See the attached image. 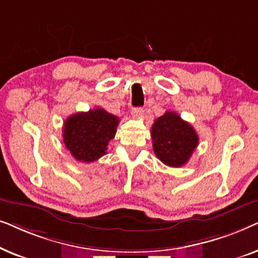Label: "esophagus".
Wrapping results in <instances>:
<instances>
[{"instance_id": "1", "label": "esophagus", "mask_w": 258, "mask_h": 258, "mask_svg": "<svg viewBox=\"0 0 258 258\" xmlns=\"http://www.w3.org/2000/svg\"><path fill=\"white\" fill-rule=\"evenodd\" d=\"M142 108H133L132 109V114L135 118H139L141 117V115H142Z\"/></svg>"}]
</instances>
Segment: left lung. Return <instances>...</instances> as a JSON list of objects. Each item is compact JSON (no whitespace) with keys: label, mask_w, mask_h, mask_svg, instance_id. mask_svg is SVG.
I'll list each match as a JSON object with an SVG mask.
<instances>
[{"label":"left lung","mask_w":258,"mask_h":258,"mask_svg":"<svg viewBox=\"0 0 258 258\" xmlns=\"http://www.w3.org/2000/svg\"><path fill=\"white\" fill-rule=\"evenodd\" d=\"M151 139L158 160L174 168L184 165L199 146V135L195 129L174 111H167L155 119L151 126Z\"/></svg>","instance_id":"8db88e82"}]
</instances>
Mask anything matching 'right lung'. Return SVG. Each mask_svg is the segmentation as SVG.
Here are the masks:
<instances>
[{"label": "right lung", "mask_w": 258, "mask_h": 258, "mask_svg": "<svg viewBox=\"0 0 258 258\" xmlns=\"http://www.w3.org/2000/svg\"><path fill=\"white\" fill-rule=\"evenodd\" d=\"M119 118L102 108L76 112L64 121L63 142L77 161L90 163L105 155Z\"/></svg>", "instance_id": "obj_1"}]
</instances>
